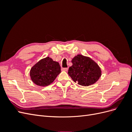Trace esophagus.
Returning a JSON list of instances; mask_svg holds the SVG:
<instances>
[{
	"label": "esophagus",
	"instance_id": "34e87169",
	"mask_svg": "<svg viewBox=\"0 0 132 132\" xmlns=\"http://www.w3.org/2000/svg\"><path fill=\"white\" fill-rule=\"evenodd\" d=\"M62 70L63 71H68V68H62Z\"/></svg>",
	"mask_w": 132,
	"mask_h": 132
}]
</instances>
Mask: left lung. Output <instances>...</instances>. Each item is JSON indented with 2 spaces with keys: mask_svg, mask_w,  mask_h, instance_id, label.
Returning a JSON list of instances; mask_svg holds the SVG:
<instances>
[{
  "mask_svg": "<svg viewBox=\"0 0 132 132\" xmlns=\"http://www.w3.org/2000/svg\"><path fill=\"white\" fill-rule=\"evenodd\" d=\"M69 67L68 74L79 85L87 86L94 84L101 75V70L97 64L90 58L78 54L74 57Z\"/></svg>",
  "mask_w": 132,
  "mask_h": 132,
  "instance_id": "obj_1",
  "label": "left lung"
}]
</instances>
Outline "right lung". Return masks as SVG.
<instances>
[{
	"label": "right lung",
	"instance_id": "1",
	"mask_svg": "<svg viewBox=\"0 0 132 132\" xmlns=\"http://www.w3.org/2000/svg\"><path fill=\"white\" fill-rule=\"evenodd\" d=\"M61 72L59 63L47 57L40 60L32 67L30 75L32 81L35 84L46 86L53 82Z\"/></svg>",
	"mask_w": 132,
	"mask_h": 132
}]
</instances>
